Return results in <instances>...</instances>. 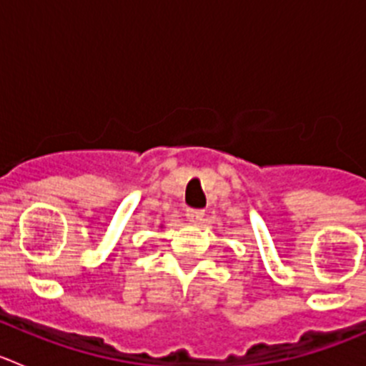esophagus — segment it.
<instances>
[{
	"mask_svg": "<svg viewBox=\"0 0 366 366\" xmlns=\"http://www.w3.org/2000/svg\"><path fill=\"white\" fill-rule=\"evenodd\" d=\"M185 216L189 222H202V218L205 216V212H203L202 209H187Z\"/></svg>",
	"mask_w": 366,
	"mask_h": 366,
	"instance_id": "esophagus-1",
	"label": "esophagus"
}]
</instances>
